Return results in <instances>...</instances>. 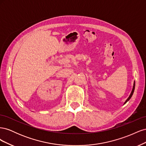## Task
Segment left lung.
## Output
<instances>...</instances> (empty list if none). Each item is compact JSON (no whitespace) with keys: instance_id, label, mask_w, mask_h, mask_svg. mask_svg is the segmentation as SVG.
Returning a JSON list of instances; mask_svg holds the SVG:
<instances>
[{"instance_id":"8db88e82","label":"left lung","mask_w":146,"mask_h":146,"mask_svg":"<svg viewBox=\"0 0 146 146\" xmlns=\"http://www.w3.org/2000/svg\"><path fill=\"white\" fill-rule=\"evenodd\" d=\"M135 82H134V85H133V90H132V91H131V94H130V96L129 97V98H128V99L126 100V101L125 102L124 104H125V103H127V102L129 101V100L130 99V98H131V96H132V95H133V92H134V90H135Z\"/></svg>"}]
</instances>
